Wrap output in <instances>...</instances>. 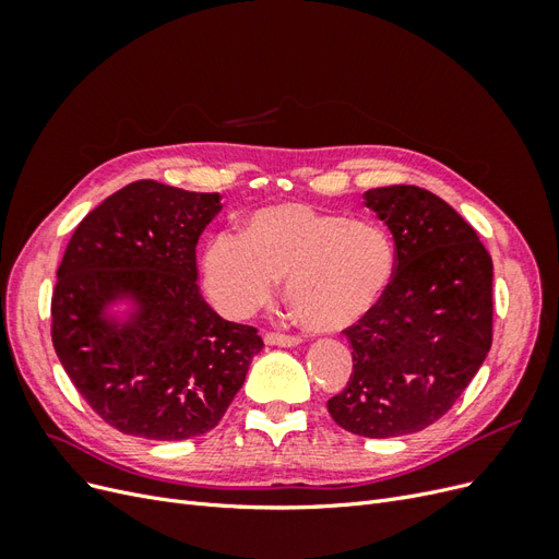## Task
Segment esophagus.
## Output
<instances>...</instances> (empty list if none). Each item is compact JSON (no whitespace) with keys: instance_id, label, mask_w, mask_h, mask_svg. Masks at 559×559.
Wrapping results in <instances>:
<instances>
[{"instance_id":"obj_1","label":"esophagus","mask_w":559,"mask_h":559,"mask_svg":"<svg viewBox=\"0 0 559 559\" xmlns=\"http://www.w3.org/2000/svg\"><path fill=\"white\" fill-rule=\"evenodd\" d=\"M263 341L267 345H277V347H294L300 343L298 335H289V333H275V331H265Z\"/></svg>"}]
</instances>
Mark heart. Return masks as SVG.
Segmentation results:
<instances>
[{
	"instance_id": "heart-1",
	"label": "heart",
	"mask_w": 559,
	"mask_h": 559,
	"mask_svg": "<svg viewBox=\"0 0 559 559\" xmlns=\"http://www.w3.org/2000/svg\"><path fill=\"white\" fill-rule=\"evenodd\" d=\"M394 265V242L380 224L284 202L253 212L240 238H212L202 273L214 306L233 319L257 312L284 277L302 324L337 331L378 306Z\"/></svg>"
}]
</instances>
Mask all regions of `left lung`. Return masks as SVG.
Instances as JSON below:
<instances>
[{
    "label": "left lung",
    "instance_id": "obj_1",
    "mask_svg": "<svg viewBox=\"0 0 559 559\" xmlns=\"http://www.w3.org/2000/svg\"><path fill=\"white\" fill-rule=\"evenodd\" d=\"M394 235L384 296L343 333L352 376L329 399L335 425L366 438L441 419L492 347V257L445 200L408 183L364 193Z\"/></svg>",
    "mask_w": 559,
    "mask_h": 559
}]
</instances>
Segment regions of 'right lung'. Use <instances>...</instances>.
Masks as SVG:
<instances>
[{
  "instance_id": "add662e5",
  "label": "right lung",
  "mask_w": 559,
  "mask_h": 559,
  "mask_svg": "<svg viewBox=\"0 0 559 559\" xmlns=\"http://www.w3.org/2000/svg\"><path fill=\"white\" fill-rule=\"evenodd\" d=\"M218 193L151 179L109 195L76 226L50 298V337L79 394L109 427L151 441L212 431L245 384L259 329L218 317L198 292L195 245ZM141 302L116 330L102 308Z\"/></svg>"
}]
</instances>
